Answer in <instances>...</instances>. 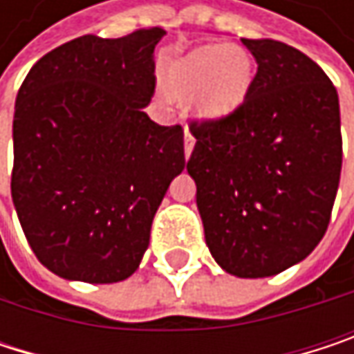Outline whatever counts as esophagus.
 I'll list each match as a JSON object with an SVG mask.
<instances>
[{
	"mask_svg": "<svg viewBox=\"0 0 354 354\" xmlns=\"http://www.w3.org/2000/svg\"><path fill=\"white\" fill-rule=\"evenodd\" d=\"M192 149H194V137H192V133L186 129V131H184V158H186V160L190 158Z\"/></svg>",
	"mask_w": 354,
	"mask_h": 354,
	"instance_id": "esophagus-1",
	"label": "esophagus"
}]
</instances>
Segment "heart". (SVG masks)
Returning <instances> with one entry per match:
<instances>
[{"instance_id":"1","label":"heart","mask_w":354,"mask_h":354,"mask_svg":"<svg viewBox=\"0 0 354 354\" xmlns=\"http://www.w3.org/2000/svg\"><path fill=\"white\" fill-rule=\"evenodd\" d=\"M166 82L180 98L192 94L196 116L217 120L244 102L252 84V61L242 46L205 44L172 61Z\"/></svg>"}]
</instances>
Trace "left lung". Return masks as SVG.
<instances>
[{"label":"left lung","instance_id":"8db88e82","mask_svg":"<svg viewBox=\"0 0 354 354\" xmlns=\"http://www.w3.org/2000/svg\"><path fill=\"white\" fill-rule=\"evenodd\" d=\"M256 59L246 98L217 120H192L186 164L215 262L240 279L272 277L324 238L342 168L338 94L301 50L242 38Z\"/></svg>","mask_w":354,"mask_h":354}]
</instances>
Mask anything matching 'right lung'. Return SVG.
Masks as SVG:
<instances>
[{
	"mask_svg": "<svg viewBox=\"0 0 354 354\" xmlns=\"http://www.w3.org/2000/svg\"><path fill=\"white\" fill-rule=\"evenodd\" d=\"M164 35L69 40L36 61L16 96L14 207L36 258L67 281L129 279L186 166L182 127L143 112Z\"/></svg>",
	"mask_w": 354,
	"mask_h": 354,
	"instance_id": "obj_1",
	"label": "right lung"
}]
</instances>
